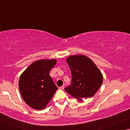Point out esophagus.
<instances>
[{"instance_id": "esophagus-1", "label": "esophagus", "mask_w": 130, "mask_h": 130, "mask_svg": "<svg viewBox=\"0 0 130 130\" xmlns=\"http://www.w3.org/2000/svg\"><path fill=\"white\" fill-rule=\"evenodd\" d=\"M59 89H60V90H63V89H64V86H63V85H62V86H61V87H60V88H59Z\"/></svg>"}]
</instances>
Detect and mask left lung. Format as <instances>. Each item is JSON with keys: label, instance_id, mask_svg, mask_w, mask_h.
<instances>
[{"label": "left lung", "instance_id": "left-lung-1", "mask_svg": "<svg viewBox=\"0 0 130 130\" xmlns=\"http://www.w3.org/2000/svg\"><path fill=\"white\" fill-rule=\"evenodd\" d=\"M67 62L72 74L71 85L65 91L78 101L93 97L102 85L103 77L93 61L84 55L68 57Z\"/></svg>", "mask_w": 130, "mask_h": 130}]
</instances>
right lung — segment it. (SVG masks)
Segmentation results:
<instances>
[{
  "mask_svg": "<svg viewBox=\"0 0 130 130\" xmlns=\"http://www.w3.org/2000/svg\"><path fill=\"white\" fill-rule=\"evenodd\" d=\"M57 60H40L31 63L21 75L19 88L23 99L32 108H45L58 88L49 75Z\"/></svg>",
  "mask_w": 130,
  "mask_h": 130,
  "instance_id": "obj_1",
  "label": "right lung"
}]
</instances>
